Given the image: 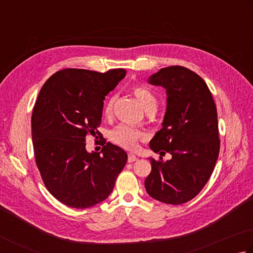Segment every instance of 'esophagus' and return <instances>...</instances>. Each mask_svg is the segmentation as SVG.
I'll return each instance as SVG.
<instances>
[{"instance_id": "obj_1", "label": "esophagus", "mask_w": 253, "mask_h": 253, "mask_svg": "<svg viewBox=\"0 0 253 253\" xmlns=\"http://www.w3.org/2000/svg\"><path fill=\"white\" fill-rule=\"evenodd\" d=\"M138 159L134 154H128V163H134Z\"/></svg>"}]
</instances>
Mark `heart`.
<instances>
[{
    "label": "heart",
    "mask_w": 253,
    "mask_h": 253,
    "mask_svg": "<svg viewBox=\"0 0 253 253\" xmlns=\"http://www.w3.org/2000/svg\"><path fill=\"white\" fill-rule=\"evenodd\" d=\"M132 93L146 112L155 111L157 107V97L148 87L144 85H136L132 87ZM115 100H116V96L113 95L105 103L104 115L106 117H111L113 115ZM145 138L146 135L141 130L135 129L134 127L125 125V124H122V125L114 128L111 132V140L114 144L124 147L126 149H135L138 146L139 141L145 140Z\"/></svg>",
    "instance_id": "heart-1"
}]
</instances>
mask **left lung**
Listing matches in <instances>:
<instances>
[{
  "label": "left lung",
  "mask_w": 253,
  "mask_h": 253,
  "mask_svg": "<svg viewBox=\"0 0 253 253\" xmlns=\"http://www.w3.org/2000/svg\"><path fill=\"white\" fill-rule=\"evenodd\" d=\"M148 82L167 91L163 128L149 147L171 159L149 158L145 188L151 198L181 205L199 194L214 169L220 150L217 107L205 81L189 68L165 67Z\"/></svg>",
  "instance_id": "1"
}]
</instances>
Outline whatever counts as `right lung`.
Segmentation results:
<instances>
[{
	"label": "right lung",
	"mask_w": 253,
	"mask_h": 253,
	"mask_svg": "<svg viewBox=\"0 0 253 253\" xmlns=\"http://www.w3.org/2000/svg\"><path fill=\"white\" fill-rule=\"evenodd\" d=\"M126 75L65 68L43 85L32 114L35 163L47 190L62 204L84 209L111 195L127 162L126 151L103 139L100 153H87V136L103 135L104 99Z\"/></svg>",
	"instance_id": "right-lung-1"
}]
</instances>
